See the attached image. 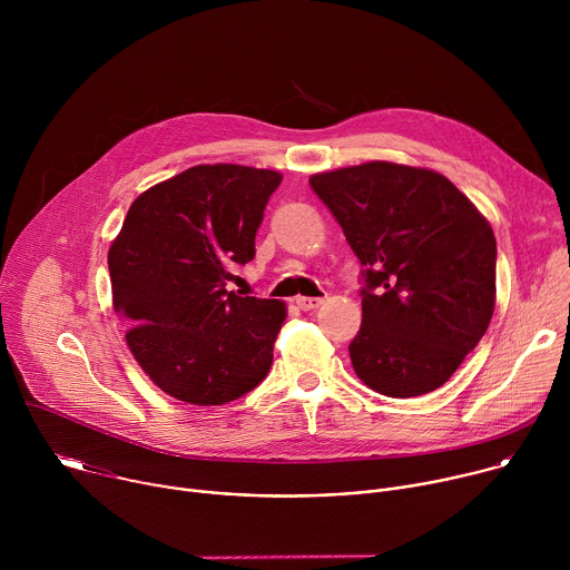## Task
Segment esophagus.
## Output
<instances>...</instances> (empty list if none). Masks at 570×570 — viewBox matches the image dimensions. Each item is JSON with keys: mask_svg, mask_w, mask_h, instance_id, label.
Masks as SVG:
<instances>
[{"mask_svg": "<svg viewBox=\"0 0 570 570\" xmlns=\"http://www.w3.org/2000/svg\"><path fill=\"white\" fill-rule=\"evenodd\" d=\"M295 304L302 311H313V308H317L322 304V297H297Z\"/></svg>", "mask_w": 570, "mask_h": 570, "instance_id": "obj_1", "label": "esophagus"}]
</instances>
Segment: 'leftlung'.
Instances as JSON below:
<instances>
[{"label": "left lung", "mask_w": 570, "mask_h": 570, "mask_svg": "<svg viewBox=\"0 0 570 570\" xmlns=\"http://www.w3.org/2000/svg\"><path fill=\"white\" fill-rule=\"evenodd\" d=\"M365 266L356 376L385 396L444 385L480 343L497 304V238L442 174L365 161L308 178Z\"/></svg>", "instance_id": "8db88e82"}]
</instances>
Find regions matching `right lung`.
I'll return each mask as SVG.
<instances>
[{
	"instance_id": "1",
	"label": "right lung",
	"mask_w": 570,
	"mask_h": 570,
	"mask_svg": "<svg viewBox=\"0 0 570 570\" xmlns=\"http://www.w3.org/2000/svg\"><path fill=\"white\" fill-rule=\"evenodd\" d=\"M282 174L198 165L146 189L108 253L112 304L148 379L194 405H223L257 387L286 320L279 299L227 291L253 262L255 234Z\"/></svg>"
}]
</instances>
